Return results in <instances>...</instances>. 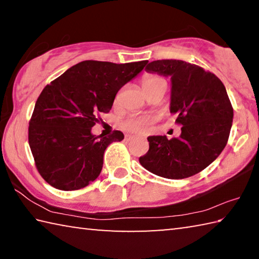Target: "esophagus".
<instances>
[{"instance_id": "esophagus-1", "label": "esophagus", "mask_w": 259, "mask_h": 259, "mask_svg": "<svg viewBox=\"0 0 259 259\" xmlns=\"http://www.w3.org/2000/svg\"><path fill=\"white\" fill-rule=\"evenodd\" d=\"M135 138V136H133V135H125V140L126 142H130V140H133Z\"/></svg>"}]
</instances>
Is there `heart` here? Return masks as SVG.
<instances>
[{
  "label": "heart",
  "instance_id": "b5f03b06",
  "mask_svg": "<svg viewBox=\"0 0 259 259\" xmlns=\"http://www.w3.org/2000/svg\"><path fill=\"white\" fill-rule=\"evenodd\" d=\"M142 87L145 94L148 95L159 88H166V81L163 77L151 74V75H145L142 78ZM153 122H154L153 116H131L122 122V128L130 133L142 134L146 133L150 129Z\"/></svg>",
  "mask_w": 259,
  "mask_h": 259
}]
</instances>
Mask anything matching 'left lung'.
Listing matches in <instances>:
<instances>
[{"instance_id": "left-lung-1", "label": "left lung", "mask_w": 259, "mask_h": 259, "mask_svg": "<svg viewBox=\"0 0 259 259\" xmlns=\"http://www.w3.org/2000/svg\"><path fill=\"white\" fill-rule=\"evenodd\" d=\"M146 72L171 80L170 113L182 124L178 138L150 136V150L139 162L156 176L183 179L202 171L229 140L233 108L223 82L198 65L183 60H154Z\"/></svg>"}]
</instances>
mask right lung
Here are the masks:
<instances>
[{
	"instance_id": "add662e5",
	"label": "right lung",
	"mask_w": 259,
	"mask_h": 259,
	"mask_svg": "<svg viewBox=\"0 0 259 259\" xmlns=\"http://www.w3.org/2000/svg\"><path fill=\"white\" fill-rule=\"evenodd\" d=\"M147 63L84 60L42 90L29 121L28 143L35 165L48 184L75 191L99 176L105 150L124 136L117 130L108 137L95 136L91 128L100 113L111 111L117 91Z\"/></svg>"
}]
</instances>
